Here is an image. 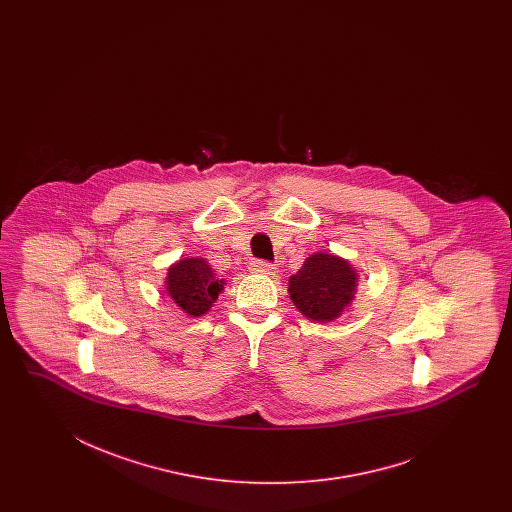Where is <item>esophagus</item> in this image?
Listing matches in <instances>:
<instances>
[{
  "instance_id": "obj_1",
  "label": "esophagus",
  "mask_w": 512,
  "mask_h": 512,
  "mask_svg": "<svg viewBox=\"0 0 512 512\" xmlns=\"http://www.w3.org/2000/svg\"><path fill=\"white\" fill-rule=\"evenodd\" d=\"M253 274H264V276H274L276 274V266L268 261H251L249 264Z\"/></svg>"
}]
</instances>
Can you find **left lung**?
<instances>
[{
  "label": "left lung",
  "instance_id": "left-lung-1",
  "mask_svg": "<svg viewBox=\"0 0 512 512\" xmlns=\"http://www.w3.org/2000/svg\"><path fill=\"white\" fill-rule=\"evenodd\" d=\"M357 270L332 253H313L295 276L289 293L296 308L308 319L328 323L349 308L357 293Z\"/></svg>",
  "mask_w": 512,
  "mask_h": 512
}]
</instances>
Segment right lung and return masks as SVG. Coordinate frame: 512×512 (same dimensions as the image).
Here are the masks:
<instances>
[{
	"mask_svg": "<svg viewBox=\"0 0 512 512\" xmlns=\"http://www.w3.org/2000/svg\"><path fill=\"white\" fill-rule=\"evenodd\" d=\"M165 285L174 304L193 317L210 310L223 291V279H217L210 264L199 257L172 264Z\"/></svg>",
	"mask_w": 512,
	"mask_h": 512,
	"instance_id": "add662e5",
	"label": "right lung"
}]
</instances>
